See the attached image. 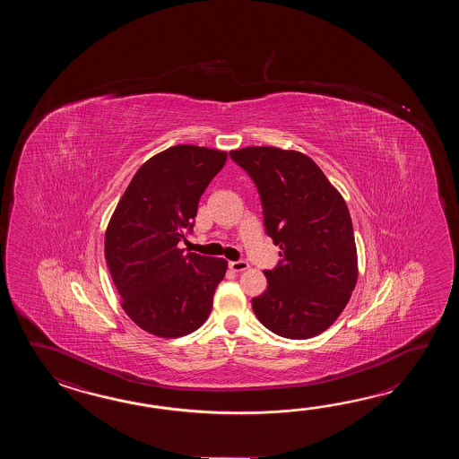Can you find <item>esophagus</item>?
Listing matches in <instances>:
<instances>
[{
  "instance_id": "1",
  "label": "esophagus",
  "mask_w": 459,
  "mask_h": 459,
  "mask_svg": "<svg viewBox=\"0 0 459 459\" xmlns=\"http://www.w3.org/2000/svg\"><path fill=\"white\" fill-rule=\"evenodd\" d=\"M230 269L233 273H243L246 269H249V264L246 263V261H231L230 263Z\"/></svg>"
}]
</instances>
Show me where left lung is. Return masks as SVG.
Wrapping results in <instances>:
<instances>
[{
  "label": "left lung",
  "instance_id": "8db88e82",
  "mask_svg": "<svg viewBox=\"0 0 459 459\" xmlns=\"http://www.w3.org/2000/svg\"><path fill=\"white\" fill-rule=\"evenodd\" d=\"M230 156L257 186L265 233L282 257L264 271L267 289L254 297V313L282 338H313L340 316L358 281L346 202L302 152L253 146Z\"/></svg>",
  "mask_w": 459,
  "mask_h": 459
}]
</instances>
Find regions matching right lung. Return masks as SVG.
<instances>
[{"mask_svg":"<svg viewBox=\"0 0 459 459\" xmlns=\"http://www.w3.org/2000/svg\"><path fill=\"white\" fill-rule=\"evenodd\" d=\"M225 151L178 144L139 167L105 234L108 269L121 307L144 332L178 338L210 316L228 263L184 253L200 196L223 169Z\"/></svg>","mask_w":459,"mask_h":459,"instance_id":"1","label":"right lung"}]
</instances>
